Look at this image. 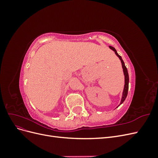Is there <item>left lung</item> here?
Segmentation results:
<instances>
[{"mask_svg": "<svg viewBox=\"0 0 158 158\" xmlns=\"http://www.w3.org/2000/svg\"><path fill=\"white\" fill-rule=\"evenodd\" d=\"M109 48L112 49L114 52V53L116 54V55L118 57L119 59L121 60V64H122V67H123V73H124V75H125V86H124V89H123V95H122V98H121V103L120 104L118 105V106H120V105H121L124 102H125V100L127 96V94H128V82H129V77H128V70H127V69L125 66V63H124L123 60L122 59L121 56L119 55L117 52L116 51V49L114 48V47H111V46H109Z\"/></svg>", "mask_w": 158, "mask_h": 158, "instance_id": "8db88e82", "label": "left lung"}]
</instances>
